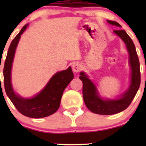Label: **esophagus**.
Instances as JSON below:
<instances>
[{
  "label": "esophagus",
  "mask_w": 146,
  "mask_h": 146,
  "mask_svg": "<svg viewBox=\"0 0 146 146\" xmlns=\"http://www.w3.org/2000/svg\"><path fill=\"white\" fill-rule=\"evenodd\" d=\"M72 69H73V72L75 73H78L81 70V66L79 64H74L72 66Z\"/></svg>",
  "instance_id": "34e87169"
}]
</instances>
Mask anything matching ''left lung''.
<instances>
[{"label": "left lung", "instance_id": "1", "mask_svg": "<svg viewBox=\"0 0 146 146\" xmlns=\"http://www.w3.org/2000/svg\"><path fill=\"white\" fill-rule=\"evenodd\" d=\"M107 22L113 25L121 27L117 22L111 20H107ZM114 32L125 42L129 54V63L131 68V82L128 90L120 99L104 100L100 98L96 87L83 72L80 73V76L79 77L82 82V96L86 107L92 112L102 115L117 114L126 110L136 96L141 84L140 63L133 41L123 29L114 30Z\"/></svg>", "mask_w": 146, "mask_h": 146}]
</instances>
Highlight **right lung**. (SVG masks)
Returning a JSON list of instances; mask_svg holds the SVG:
<instances>
[{
  "label": "right lung",
  "instance_id": "right-lung-1",
  "mask_svg": "<svg viewBox=\"0 0 146 146\" xmlns=\"http://www.w3.org/2000/svg\"><path fill=\"white\" fill-rule=\"evenodd\" d=\"M25 25L10 44L3 68L4 86L7 95L19 112L31 118H43L51 115L58 110L65 88L73 79L71 68L58 72L51 78L38 95L30 99H23L15 95L11 85V68L15 51L20 36L24 32Z\"/></svg>",
  "mask_w": 146,
  "mask_h": 146
}]
</instances>
